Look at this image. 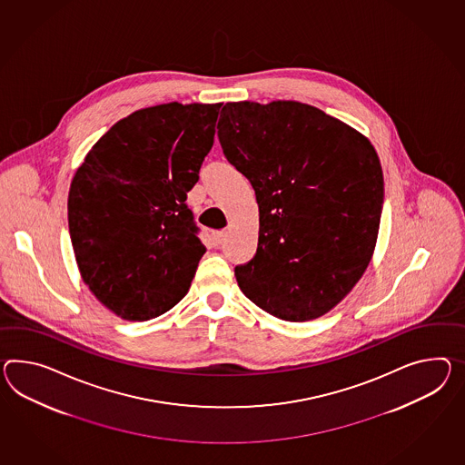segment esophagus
<instances>
[{"label": "esophagus", "mask_w": 465, "mask_h": 465, "mask_svg": "<svg viewBox=\"0 0 465 465\" xmlns=\"http://www.w3.org/2000/svg\"><path fill=\"white\" fill-rule=\"evenodd\" d=\"M225 238H227V232H215V233L212 235V240H213V245H215V247H222L223 242H225Z\"/></svg>", "instance_id": "obj_1"}]
</instances>
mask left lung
<instances>
[{"instance_id":"1","label":"left lung","mask_w":465,"mask_h":465,"mask_svg":"<svg viewBox=\"0 0 465 465\" xmlns=\"http://www.w3.org/2000/svg\"><path fill=\"white\" fill-rule=\"evenodd\" d=\"M216 129L259 203L257 252L235 267L242 292L283 321L326 314L373 255L385 188L371 143L292 101L227 103Z\"/></svg>"}]
</instances>
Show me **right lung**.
I'll return each instance as SVG.
<instances>
[{"label":"right lung","mask_w":465,"mask_h":465,"mask_svg":"<svg viewBox=\"0 0 465 465\" xmlns=\"http://www.w3.org/2000/svg\"><path fill=\"white\" fill-rule=\"evenodd\" d=\"M222 104L171 103L121 119L68 192V232L84 282L125 321H148L188 292L204 249L186 193L213 146Z\"/></svg>","instance_id":"right-lung-1"}]
</instances>
